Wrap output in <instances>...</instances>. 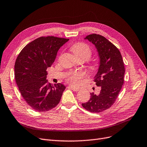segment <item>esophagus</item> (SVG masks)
<instances>
[{
    "mask_svg": "<svg viewBox=\"0 0 147 147\" xmlns=\"http://www.w3.org/2000/svg\"><path fill=\"white\" fill-rule=\"evenodd\" d=\"M69 88L71 89V90H72L73 91H79V88H75V87H73V86H69Z\"/></svg>",
    "mask_w": 147,
    "mask_h": 147,
    "instance_id": "obj_1",
    "label": "esophagus"
}]
</instances>
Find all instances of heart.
<instances>
[{
  "mask_svg": "<svg viewBox=\"0 0 147 147\" xmlns=\"http://www.w3.org/2000/svg\"><path fill=\"white\" fill-rule=\"evenodd\" d=\"M71 50L78 59H82L84 61H88L92 55V51L90 47L85 43L79 42L76 43L71 48ZM91 71H94L97 68L96 64H91L88 67ZM85 74L82 71L71 73L68 76L67 80L68 83L73 85H78L80 84V80L84 77Z\"/></svg>",
  "mask_w": 147,
  "mask_h": 147,
  "instance_id": "heart-1",
  "label": "heart"
}]
</instances>
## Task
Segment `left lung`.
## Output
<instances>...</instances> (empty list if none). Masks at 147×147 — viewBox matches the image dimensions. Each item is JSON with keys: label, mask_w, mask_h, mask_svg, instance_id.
I'll list each match as a JSON object with an SVG mask.
<instances>
[{"label": "left lung", "mask_w": 147, "mask_h": 147, "mask_svg": "<svg viewBox=\"0 0 147 147\" xmlns=\"http://www.w3.org/2000/svg\"><path fill=\"white\" fill-rule=\"evenodd\" d=\"M85 39L95 45L99 54V67L94 82L100 86V91L99 94L90 93V100L82 105L87 111L98 113L110 108L116 100L123 84L124 63L121 52L105 37L92 34Z\"/></svg>", "instance_id": "1"}]
</instances>
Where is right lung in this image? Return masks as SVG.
Segmentation results:
<instances>
[{"mask_svg": "<svg viewBox=\"0 0 147 147\" xmlns=\"http://www.w3.org/2000/svg\"><path fill=\"white\" fill-rule=\"evenodd\" d=\"M69 39L40 37L27 44L14 65L16 84L24 99L36 111L53 109L61 100L65 86L48 83L47 69L54 62L59 48Z\"/></svg>", "mask_w": 147, "mask_h": 147, "instance_id": "add662e5", "label": "right lung"}]
</instances>
